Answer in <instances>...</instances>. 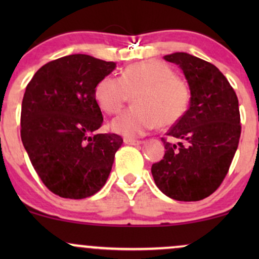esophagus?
I'll use <instances>...</instances> for the list:
<instances>
[{"mask_svg":"<svg viewBox=\"0 0 259 259\" xmlns=\"http://www.w3.org/2000/svg\"><path fill=\"white\" fill-rule=\"evenodd\" d=\"M124 142H125L126 145H134V146H136V145H141L142 142L141 140H135V139H124Z\"/></svg>","mask_w":259,"mask_h":259,"instance_id":"34e87169","label":"esophagus"}]
</instances>
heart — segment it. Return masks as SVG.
<instances>
[{"label": "heart", "mask_w": 259, "mask_h": 259, "mask_svg": "<svg viewBox=\"0 0 259 259\" xmlns=\"http://www.w3.org/2000/svg\"><path fill=\"white\" fill-rule=\"evenodd\" d=\"M133 95L134 106L112 121V129L126 138L145 135L154 126H169L185 115L191 100L187 82L158 61L126 65L120 78L107 75L95 86L97 105L117 114Z\"/></svg>", "instance_id": "1"}]
</instances>
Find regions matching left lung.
Listing matches in <instances>:
<instances>
[{"mask_svg":"<svg viewBox=\"0 0 259 259\" xmlns=\"http://www.w3.org/2000/svg\"><path fill=\"white\" fill-rule=\"evenodd\" d=\"M185 74L191 91L187 112L162 138L165 153L153 163L154 183L177 201H200L222 185L240 135L239 100L233 86L214 64L185 52L164 56Z\"/></svg>","mask_w":259,"mask_h":259,"instance_id":"obj_1","label":"left lung"}]
</instances>
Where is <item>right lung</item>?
<instances>
[{
    "label": "right lung",
    "mask_w": 259,
    "mask_h": 259,
    "mask_svg": "<svg viewBox=\"0 0 259 259\" xmlns=\"http://www.w3.org/2000/svg\"><path fill=\"white\" fill-rule=\"evenodd\" d=\"M114 68V62L70 55L42 65L26 85L20 138L38 178L59 197H90L108 179L123 139L96 134L103 117L94 90Z\"/></svg>",
    "instance_id": "right-lung-1"
}]
</instances>
